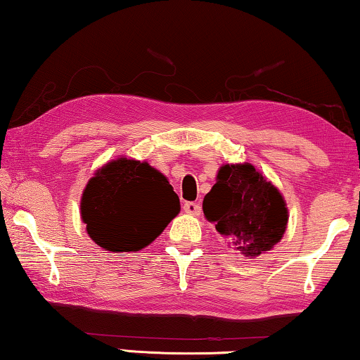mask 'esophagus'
Returning <instances> with one entry per match:
<instances>
[{
    "mask_svg": "<svg viewBox=\"0 0 360 360\" xmlns=\"http://www.w3.org/2000/svg\"><path fill=\"white\" fill-rule=\"evenodd\" d=\"M184 211L186 212V214L196 217V216L201 214V206L198 205V202L188 201V202H185V205H184Z\"/></svg>",
    "mask_w": 360,
    "mask_h": 360,
    "instance_id": "34e87169",
    "label": "esophagus"
}]
</instances>
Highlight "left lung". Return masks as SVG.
Listing matches in <instances>:
<instances>
[{
  "instance_id": "left-lung-1",
  "label": "left lung",
  "mask_w": 360,
  "mask_h": 360,
  "mask_svg": "<svg viewBox=\"0 0 360 360\" xmlns=\"http://www.w3.org/2000/svg\"><path fill=\"white\" fill-rule=\"evenodd\" d=\"M202 212L243 257L255 258L281 242L289 211L276 186L250 162L224 164L202 200Z\"/></svg>"
}]
</instances>
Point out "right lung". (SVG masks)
<instances>
[{"instance_id":"1","label":"right lung","mask_w":360,"mask_h":360,"mask_svg":"<svg viewBox=\"0 0 360 360\" xmlns=\"http://www.w3.org/2000/svg\"><path fill=\"white\" fill-rule=\"evenodd\" d=\"M180 212L167 176L141 160L118 158L103 164L81 196L86 232L107 252H139Z\"/></svg>"}]
</instances>
